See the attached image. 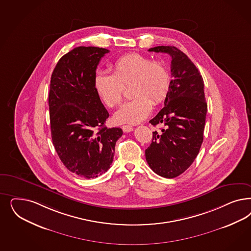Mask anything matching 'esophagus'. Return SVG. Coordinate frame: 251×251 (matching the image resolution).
I'll return each instance as SVG.
<instances>
[{
	"mask_svg": "<svg viewBox=\"0 0 251 251\" xmlns=\"http://www.w3.org/2000/svg\"><path fill=\"white\" fill-rule=\"evenodd\" d=\"M122 129L124 132H126V133H128V132H131V131H133V126H129V125H125V126H122Z\"/></svg>",
	"mask_w": 251,
	"mask_h": 251,
	"instance_id": "34e87169",
	"label": "esophagus"
}]
</instances>
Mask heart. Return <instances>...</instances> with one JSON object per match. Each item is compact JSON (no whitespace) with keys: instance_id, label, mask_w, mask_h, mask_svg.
Returning a JSON list of instances; mask_svg holds the SVG:
<instances>
[{"instance_id":"b5f03b06","label":"heart","mask_w":251,"mask_h":251,"mask_svg":"<svg viewBox=\"0 0 251 251\" xmlns=\"http://www.w3.org/2000/svg\"><path fill=\"white\" fill-rule=\"evenodd\" d=\"M132 83L133 100L126 102L114 114L117 123L138 124L165 99L170 87V73L162 61L151 60L138 52L118 58L113 65V73L100 72L94 78L98 96L109 108L119 105L124 87Z\"/></svg>"}]
</instances>
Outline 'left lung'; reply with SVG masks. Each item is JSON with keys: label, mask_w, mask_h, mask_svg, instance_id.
Segmentation results:
<instances>
[{"label": "left lung", "mask_w": 251, "mask_h": 251, "mask_svg": "<svg viewBox=\"0 0 251 251\" xmlns=\"http://www.w3.org/2000/svg\"><path fill=\"white\" fill-rule=\"evenodd\" d=\"M149 51L172 57V80L164 106L150 123L162 125L145 151L146 161L162 177H176L193 163L203 141L207 103L204 82L191 60L174 46H157Z\"/></svg>", "instance_id": "1"}]
</instances>
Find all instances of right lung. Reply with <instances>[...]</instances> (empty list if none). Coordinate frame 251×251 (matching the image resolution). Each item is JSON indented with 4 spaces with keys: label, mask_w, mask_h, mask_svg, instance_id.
I'll return each instance as SVG.
<instances>
[{
    "label": "right lung",
    "mask_w": 251,
    "mask_h": 251,
    "mask_svg": "<svg viewBox=\"0 0 251 251\" xmlns=\"http://www.w3.org/2000/svg\"><path fill=\"white\" fill-rule=\"evenodd\" d=\"M109 50L76 47L51 74L49 110L51 139L65 167L81 177H98L110 168L123 131L105 126L109 113L94 87L96 69Z\"/></svg>",
    "instance_id": "1"
}]
</instances>
